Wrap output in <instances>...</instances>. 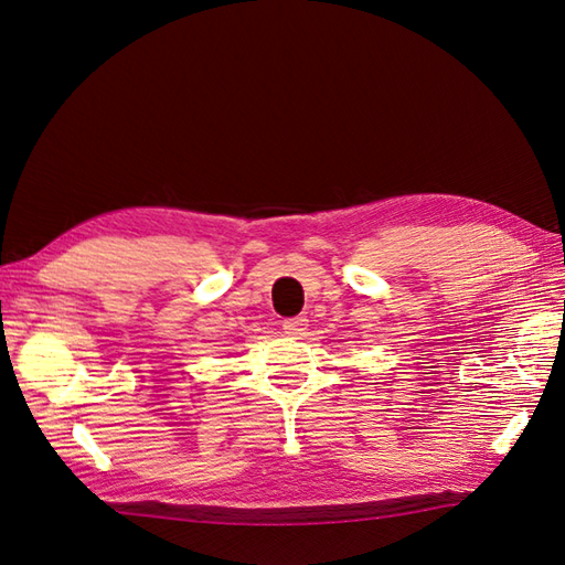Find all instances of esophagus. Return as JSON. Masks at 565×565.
Here are the masks:
<instances>
[{
    "label": "esophagus",
    "mask_w": 565,
    "mask_h": 565,
    "mask_svg": "<svg viewBox=\"0 0 565 565\" xmlns=\"http://www.w3.org/2000/svg\"><path fill=\"white\" fill-rule=\"evenodd\" d=\"M284 331L286 334H302V331L308 329V320L302 315H298V317H288V320H284Z\"/></svg>",
    "instance_id": "34e87169"
}]
</instances>
